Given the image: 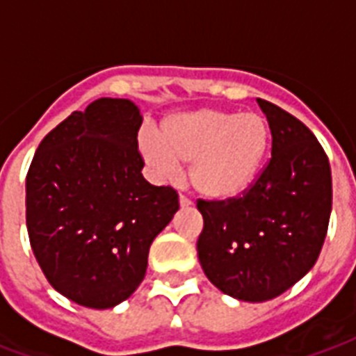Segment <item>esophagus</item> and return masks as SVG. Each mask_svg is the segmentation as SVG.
<instances>
[{"mask_svg": "<svg viewBox=\"0 0 356 356\" xmlns=\"http://www.w3.org/2000/svg\"><path fill=\"white\" fill-rule=\"evenodd\" d=\"M179 205L183 207V209H186V207L192 205V201H190V197H186V195H179Z\"/></svg>", "mask_w": 356, "mask_h": 356, "instance_id": "obj_1", "label": "esophagus"}]
</instances>
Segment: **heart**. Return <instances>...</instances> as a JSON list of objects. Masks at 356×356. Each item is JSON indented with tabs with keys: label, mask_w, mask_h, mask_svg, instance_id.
<instances>
[{
	"label": "heart",
	"mask_w": 356,
	"mask_h": 356,
	"mask_svg": "<svg viewBox=\"0 0 356 356\" xmlns=\"http://www.w3.org/2000/svg\"><path fill=\"white\" fill-rule=\"evenodd\" d=\"M270 145L271 129L262 114L220 108L168 116L156 140H140V151L156 175L168 177L177 164H190V184L211 201H233L245 194L259 179Z\"/></svg>",
	"instance_id": "heart-1"
}]
</instances>
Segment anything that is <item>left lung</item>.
Segmentation results:
<instances>
[{"label": "left lung", "instance_id": "left-lung-1", "mask_svg": "<svg viewBox=\"0 0 356 356\" xmlns=\"http://www.w3.org/2000/svg\"><path fill=\"white\" fill-rule=\"evenodd\" d=\"M271 129V159L233 201H197V257L231 298L262 303L286 292L320 257L332 207L331 166L307 125L257 99Z\"/></svg>", "mask_w": 356, "mask_h": 356}]
</instances>
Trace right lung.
Listing matches in <instances>:
<instances>
[{
  "label": "right lung",
  "mask_w": 356,
  "mask_h": 356,
  "mask_svg": "<svg viewBox=\"0 0 356 356\" xmlns=\"http://www.w3.org/2000/svg\"><path fill=\"white\" fill-rule=\"evenodd\" d=\"M138 107L102 97L38 145L25 181V220L36 262L58 293L88 309L131 298L155 236L179 211L172 186L142 175Z\"/></svg>",
  "instance_id": "obj_1"
}]
</instances>
